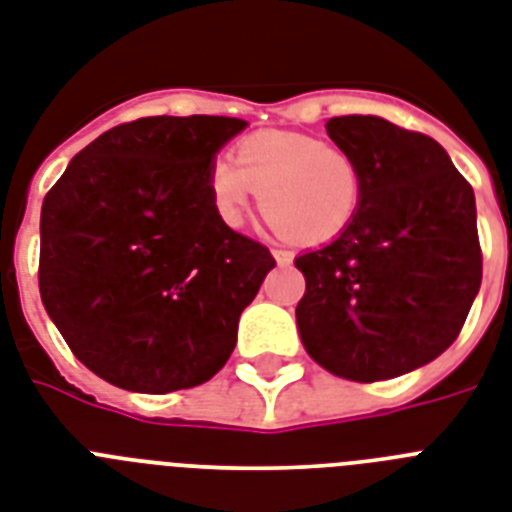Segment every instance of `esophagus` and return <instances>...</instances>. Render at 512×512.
Masks as SVG:
<instances>
[{"label":"esophagus","instance_id":"obj_1","mask_svg":"<svg viewBox=\"0 0 512 512\" xmlns=\"http://www.w3.org/2000/svg\"><path fill=\"white\" fill-rule=\"evenodd\" d=\"M273 257H276V263H278V265H289V263H294V252H292V249L276 247V249H273Z\"/></svg>","mask_w":512,"mask_h":512}]
</instances>
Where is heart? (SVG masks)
<instances>
[{"label":"heart","mask_w":512,"mask_h":512,"mask_svg":"<svg viewBox=\"0 0 512 512\" xmlns=\"http://www.w3.org/2000/svg\"><path fill=\"white\" fill-rule=\"evenodd\" d=\"M260 191V210L278 234L302 244L331 242L350 226L363 199L355 157L294 131H257L207 168V194L218 220L239 228Z\"/></svg>","instance_id":"1"}]
</instances>
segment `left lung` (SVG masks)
I'll return each mask as SVG.
<instances>
[{"label":"left lung","instance_id":"8db88e82","mask_svg":"<svg viewBox=\"0 0 512 512\" xmlns=\"http://www.w3.org/2000/svg\"><path fill=\"white\" fill-rule=\"evenodd\" d=\"M355 157L363 199L326 247L294 260L307 355L334 376L371 384L442 355L481 286L476 199L442 144L376 115L326 123Z\"/></svg>","mask_w":512,"mask_h":512}]
</instances>
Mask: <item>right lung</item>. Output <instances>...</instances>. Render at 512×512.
I'll return each instance as SVG.
<instances>
[{"label":"right lung","mask_w":512,"mask_h":512,"mask_svg":"<svg viewBox=\"0 0 512 512\" xmlns=\"http://www.w3.org/2000/svg\"><path fill=\"white\" fill-rule=\"evenodd\" d=\"M247 123L139 118L81 149L41 205L39 292L89 371L128 392L205 384L276 265L223 226L207 168Z\"/></svg>","instance_id":"add662e5"}]
</instances>
